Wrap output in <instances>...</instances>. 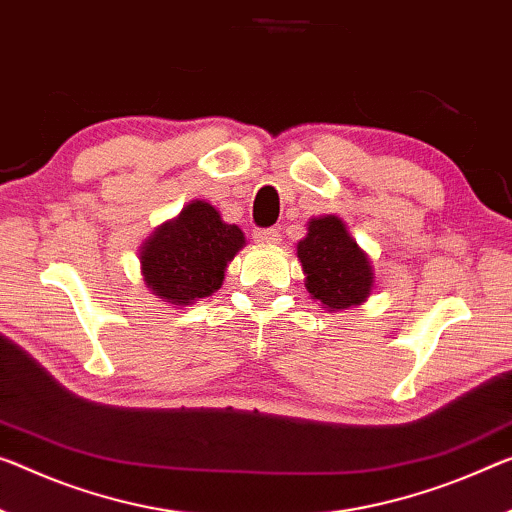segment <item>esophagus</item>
<instances>
[{
	"instance_id": "1",
	"label": "esophagus",
	"mask_w": 512,
	"mask_h": 512,
	"mask_svg": "<svg viewBox=\"0 0 512 512\" xmlns=\"http://www.w3.org/2000/svg\"><path fill=\"white\" fill-rule=\"evenodd\" d=\"M254 240L258 242V245H279L281 235L277 229H256Z\"/></svg>"
}]
</instances>
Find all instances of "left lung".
<instances>
[{"mask_svg":"<svg viewBox=\"0 0 512 512\" xmlns=\"http://www.w3.org/2000/svg\"><path fill=\"white\" fill-rule=\"evenodd\" d=\"M304 286L322 309L341 311L359 306L373 290V265L336 215L309 222L306 238L297 242Z\"/></svg>","mask_w":512,"mask_h":512,"instance_id":"1","label":"left lung"}]
</instances>
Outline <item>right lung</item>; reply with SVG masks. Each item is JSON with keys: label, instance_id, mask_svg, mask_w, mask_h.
I'll use <instances>...</instances> for the list:
<instances>
[{"label": "right lung", "instance_id": "1", "mask_svg": "<svg viewBox=\"0 0 512 512\" xmlns=\"http://www.w3.org/2000/svg\"><path fill=\"white\" fill-rule=\"evenodd\" d=\"M242 247L238 226L226 224L210 203L192 201L141 245V274L160 300L192 304L222 288L226 265Z\"/></svg>", "mask_w": 512, "mask_h": 512}]
</instances>
